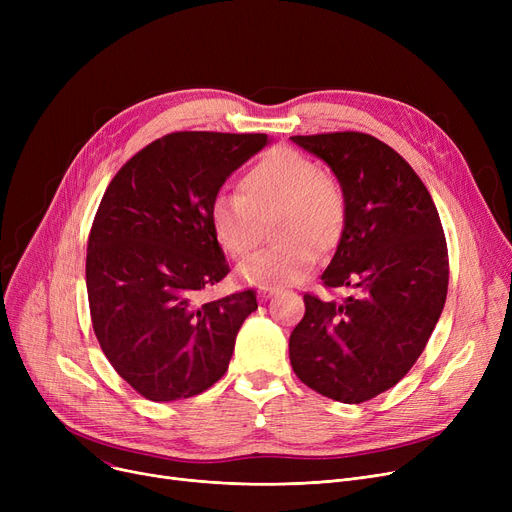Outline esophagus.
<instances>
[{
    "instance_id": "esophagus-1",
    "label": "esophagus",
    "mask_w": 512,
    "mask_h": 512,
    "mask_svg": "<svg viewBox=\"0 0 512 512\" xmlns=\"http://www.w3.org/2000/svg\"><path fill=\"white\" fill-rule=\"evenodd\" d=\"M259 294H261V299H270V297H274V294H278V288L259 286Z\"/></svg>"
}]
</instances>
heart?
Returning <instances> with one entry per match:
<instances>
[{"mask_svg":"<svg viewBox=\"0 0 512 512\" xmlns=\"http://www.w3.org/2000/svg\"><path fill=\"white\" fill-rule=\"evenodd\" d=\"M240 195H218L209 222L220 247L240 259L261 240V222L272 220L280 245L251 255L238 267L240 278L280 288L301 282L315 253L332 251L344 230L346 197L340 182L297 149L267 151L240 178Z\"/></svg>","mask_w":512,"mask_h":512,"instance_id":"obj_1","label":"heart"}]
</instances>
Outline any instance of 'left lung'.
Here are the masks:
<instances>
[{"mask_svg":"<svg viewBox=\"0 0 512 512\" xmlns=\"http://www.w3.org/2000/svg\"><path fill=\"white\" fill-rule=\"evenodd\" d=\"M332 168L346 197L340 245L321 274L342 303L305 292L290 334L297 378L359 405L396 386L432 336L448 292V247L432 195L405 157L365 132L290 137Z\"/></svg>","mask_w":512,"mask_h":512,"instance_id":"8db88e82","label":"left lung"}]
</instances>
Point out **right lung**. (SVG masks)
I'll list each match as a JSON object with an SVG mask.
<instances>
[{
	"label": "right lung",
	"instance_id": "right-lung-1",
	"mask_svg": "<svg viewBox=\"0 0 512 512\" xmlns=\"http://www.w3.org/2000/svg\"><path fill=\"white\" fill-rule=\"evenodd\" d=\"M267 134L170 132L105 188L87 242L93 330L107 361L147 400L191 398L228 369L255 290L201 303L230 272L209 209Z\"/></svg>",
	"mask_w": 512,
	"mask_h": 512
}]
</instances>
